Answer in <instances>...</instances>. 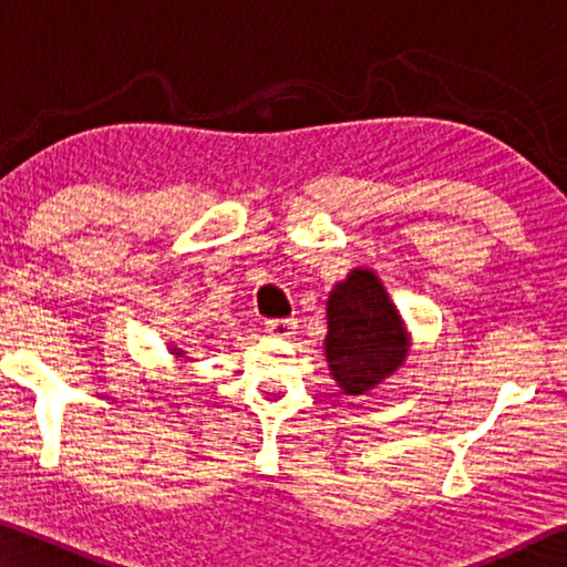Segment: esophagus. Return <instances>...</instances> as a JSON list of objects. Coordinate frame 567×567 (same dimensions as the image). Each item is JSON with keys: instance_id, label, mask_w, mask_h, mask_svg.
<instances>
[{"instance_id": "obj_1", "label": "esophagus", "mask_w": 567, "mask_h": 567, "mask_svg": "<svg viewBox=\"0 0 567 567\" xmlns=\"http://www.w3.org/2000/svg\"><path fill=\"white\" fill-rule=\"evenodd\" d=\"M265 328H267V332L275 334V338H290V334H295V330H297V320L295 318L267 320Z\"/></svg>"}]
</instances>
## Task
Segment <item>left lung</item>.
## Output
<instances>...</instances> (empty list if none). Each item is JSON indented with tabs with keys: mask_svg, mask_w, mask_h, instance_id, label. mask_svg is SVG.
I'll return each instance as SVG.
<instances>
[{
	"mask_svg": "<svg viewBox=\"0 0 567 567\" xmlns=\"http://www.w3.org/2000/svg\"><path fill=\"white\" fill-rule=\"evenodd\" d=\"M410 334L378 275L352 270L328 297L324 358L344 395L378 388L408 358Z\"/></svg>",
	"mask_w": 567,
	"mask_h": 567,
	"instance_id": "1",
	"label": "left lung"
}]
</instances>
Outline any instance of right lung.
<instances>
[{"instance_id":"add662e5","label":"right lung","mask_w":567,"mask_h":567,"mask_svg":"<svg viewBox=\"0 0 567 567\" xmlns=\"http://www.w3.org/2000/svg\"><path fill=\"white\" fill-rule=\"evenodd\" d=\"M169 350H172V354H177V358H182V354H185L179 348H169Z\"/></svg>"}]
</instances>
